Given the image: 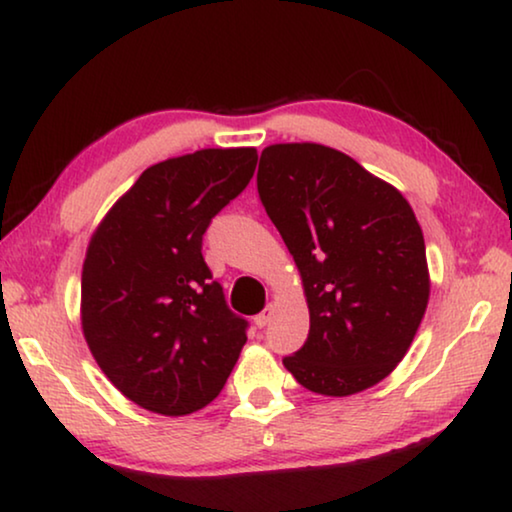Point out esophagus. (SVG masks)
<instances>
[{
	"label": "esophagus",
	"mask_w": 512,
	"mask_h": 512,
	"mask_svg": "<svg viewBox=\"0 0 512 512\" xmlns=\"http://www.w3.org/2000/svg\"><path fill=\"white\" fill-rule=\"evenodd\" d=\"M272 316H274V307L268 305V307H265V309L261 311V314H258V316L254 318L256 328H265V325H268V323L272 321Z\"/></svg>",
	"instance_id": "obj_1"
}]
</instances>
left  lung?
<instances>
[{
	"mask_svg": "<svg viewBox=\"0 0 512 512\" xmlns=\"http://www.w3.org/2000/svg\"><path fill=\"white\" fill-rule=\"evenodd\" d=\"M256 184L309 305L307 342L284 367L318 395L372 388L402 362L429 300L411 205L358 161L316 143L265 147Z\"/></svg>",
	"mask_w": 512,
	"mask_h": 512,
	"instance_id": "1",
	"label": "left lung"
}]
</instances>
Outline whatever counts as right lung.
<instances>
[{
  "label": "right lung",
  "mask_w": 512,
  "mask_h": 512,
  "mask_svg": "<svg viewBox=\"0 0 512 512\" xmlns=\"http://www.w3.org/2000/svg\"><path fill=\"white\" fill-rule=\"evenodd\" d=\"M254 147L154 164L96 228L83 263V332L131 402L187 416L219 395L247 342L203 258L210 221L254 177Z\"/></svg>",
  "instance_id": "obj_1"
}]
</instances>
